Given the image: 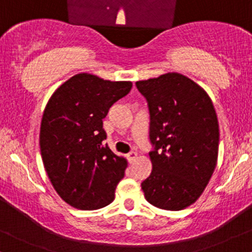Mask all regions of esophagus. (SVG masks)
I'll return each instance as SVG.
<instances>
[{
  "instance_id": "esophagus-1",
  "label": "esophagus",
  "mask_w": 252,
  "mask_h": 252,
  "mask_svg": "<svg viewBox=\"0 0 252 252\" xmlns=\"http://www.w3.org/2000/svg\"><path fill=\"white\" fill-rule=\"evenodd\" d=\"M137 158H138V154L137 153H129L128 155H127V158H128L129 163H132V162H133Z\"/></svg>"
}]
</instances>
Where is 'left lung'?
Returning <instances> with one entry per match:
<instances>
[{
    "label": "left lung",
    "mask_w": 252,
    "mask_h": 252,
    "mask_svg": "<svg viewBox=\"0 0 252 252\" xmlns=\"http://www.w3.org/2000/svg\"><path fill=\"white\" fill-rule=\"evenodd\" d=\"M150 112L153 170L142 183L145 199L164 210L193 204L207 188L219 155V123L207 91L186 75L169 72L139 80Z\"/></svg>",
    "instance_id": "1"
}]
</instances>
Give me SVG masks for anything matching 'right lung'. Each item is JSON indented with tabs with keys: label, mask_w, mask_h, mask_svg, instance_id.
I'll use <instances>...</instances> for the list:
<instances>
[{
	"label": "right lung",
	"mask_w": 252,
	"mask_h": 252,
	"mask_svg": "<svg viewBox=\"0 0 252 252\" xmlns=\"http://www.w3.org/2000/svg\"><path fill=\"white\" fill-rule=\"evenodd\" d=\"M131 88V82L79 73L59 86L45 105L39 132L43 164L53 188L73 208L96 210L114 201L127 159L103 145V119Z\"/></svg>",
	"instance_id": "right-lung-1"
}]
</instances>
